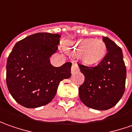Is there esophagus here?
<instances>
[{"label": "esophagus", "mask_w": 132, "mask_h": 132, "mask_svg": "<svg viewBox=\"0 0 132 132\" xmlns=\"http://www.w3.org/2000/svg\"><path fill=\"white\" fill-rule=\"evenodd\" d=\"M79 70H80V69H79V67L77 66V64L76 63H72V66H71V74L74 75L75 73L77 72Z\"/></svg>", "instance_id": "obj_1"}]
</instances>
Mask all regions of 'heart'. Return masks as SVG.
Wrapping results in <instances>:
<instances>
[{"label": "heart", "instance_id": "heart-1", "mask_svg": "<svg viewBox=\"0 0 132 132\" xmlns=\"http://www.w3.org/2000/svg\"><path fill=\"white\" fill-rule=\"evenodd\" d=\"M65 50L79 53L80 60L87 65L97 64L107 52L105 43L101 39H80L69 40L64 44Z\"/></svg>", "mask_w": 132, "mask_h": 132}]
</instances>
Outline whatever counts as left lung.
Returning <instances> with one entry per match:
<instances>
[{
	"label": "left lung",
	"mask_w": 132,
	"mask_h": 132,
	"mask_svg": "<svg viewBox=\"0 0 132 132\" xmlns=\"http://www.w3.org/2000/svg\"><path fill=\"white\" fill-rule=\"evenodd\" d=\"M107 52L96 66L78 64L85 81L79 88V96L85 106L107 110L120 101L125 90L126 69L122 50L113 41L103 37Z\"/></svg>",
	"instance_id": "8db88e82"
}]
</instances>
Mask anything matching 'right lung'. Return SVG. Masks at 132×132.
Returning <instances> with one entry per match:
<instances>
[{"mask_svg": "<svg viewBox=\"0 0 132 132\" xmlns=\"http://www.w3.org/2000/svg\"><path fill=\"white\" fill-rule=\"evenodd\" d=\"M61 36L38 33L14 45L6 63V85L16 102L27 108L47 104L57 92L60 82L71 77V63L60 67L50 63Z\"/></svg>", "mask_w": 132, "mask_h": 132, "instance_id": "1", "label": "right lung"}]
</instances>
